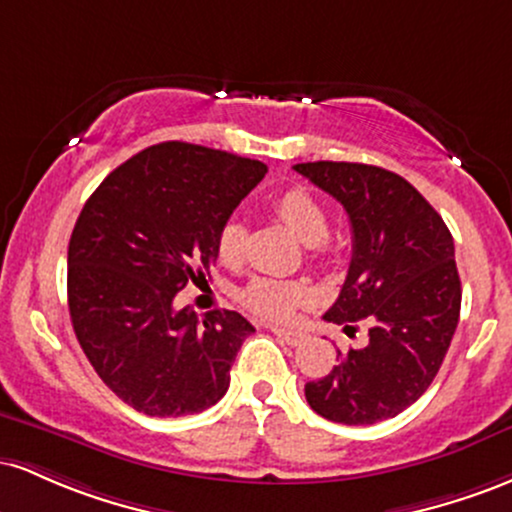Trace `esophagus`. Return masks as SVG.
Instances as JSON below:
<instances>
[{
	"instance_id": "obj_1",
	"label": "esophagus",
	"mask_w": 512,
	"mask_h": 512,
	"mask_svg": "<svg viewBox=\"0 0 512 512\" xmlns=\"http://www.w3.org/2000/svg\"><path fill=\"white\" fill-rule=\"evenodd\" d=\"M274 334L279 342H284L289 346H301L305 342V334L296 332V330H281V327H274Z\"/></svg>"
}]
</instances>
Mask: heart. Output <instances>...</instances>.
I'll return each mask as SVG.
<instances>
[{"instance_id": "heart-1", "label": "heart", "mask_w": 512, "mask_h": 512, "mask_svg": "<svg viewBox=\"0 0 512 512\" xmlns=\"http://www.w3.org/2000/svg\"><path fill=\"white\" fill-rule=\"evenodd\" d=\"M274 214L279 216L286 226L301 238L313 252V257H322L330 252L327 245V231H330V221H327V211L317 199L303 187H289V190L279 192L272 199ZM245 250V228L243 223L228 221L223 223L216 238V255L228 267H236L243 260ZM310 291L308 286L298 284V281H279L267 279V276H257L245 286L240 293V301L252 315L264 317V320L281 322L291 317L298 305L308 303Z\"/></svg>"}]
</instances>
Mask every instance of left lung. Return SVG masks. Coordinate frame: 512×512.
I'll use <instances>...</instances> for the list:
<instances>
[{"mask_svg":"<svg viewBox=\"0 0 512 512\" xmlns=\"http://www.w3.org/2000/svg\"><path fill=\"white\" fill-rule=\"evenodd\" d=\"M296 173L346 209L354 255L325 320H368V344L339 351L325 378L305 385V399L325 419L370 426L416 402L436 378L460 320L455 243L440 214L414 185L366 163L315 161Z\"/></svg>","mask_w":512,"mask_h":512,"instance_id":"left-lung-1","label":"left lung"}]
</instances>
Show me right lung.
Returning <instances> with one entry per match:
<instances>
[{
	"mask_svg": "<svg viewBox=\"0 0 512 512\" xmlns=\"http://www.w3.org/2000/svg\"><path fill=\"white\" fill-rule=\"evenodd\" d=\"M267 173L252 158L185 142L139 151L96 187L67 252L74 334L93 370L146 416L214 407L255 327L236 310H175L216 262V238Z\"/></svg>",
	"mask_w": 512,
	"mask_h": 512,
	"instance_id": "obj_1",
	"label": "right lung"
}]
</instances>
